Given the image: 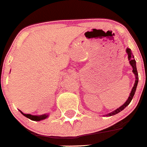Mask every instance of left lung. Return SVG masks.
Wrapping results in <instances>:
<instances>
[{
  "mask_svg": "<svg viewBox=\"0 0 147 147\" xmlns=\"http://www.w3.org/2000/svg\"><path fill=\"white\" fill-rule=\"evenodd\" d=\"M126 53L128 54V57H129V62H130L131 65L132 67H133V72L134 73L135 77H136V80H135L134 85L133 88H132V90H131V93H130V95H129V98H128L127 100L126 101V102H125L123 105H122L121 107H119V108H117L116 110H115L114 111L111 112V113H108V115H106V116H113V115L117 114L118 113H119V112H121V111H123V110L124 109V108H126V107L127 106L129 103H130L131 101V100H132V98H133L135 92H136V87H137V84H138V81H139V76H138V72H137V69H136V60L134 59V55L131 54V51L130 49H129V48H127V49H126Z\"/></svg>",
  "mask_w": 147,
  "mask_h": 147,
  "instance_id": "obj_1",
  "label": "left lung"
}]
</instances>
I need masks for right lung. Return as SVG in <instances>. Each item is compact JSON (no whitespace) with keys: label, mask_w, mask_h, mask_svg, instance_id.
Segmentation results:
<instances>
[{"label":"right lung","mask_w":147,"mask_h":147,"mask_svg":"<svg viewBox=\"0 0 147 147\" xmlns=\"http://www.w3.org/2000/svg\"><path fill=\"white\" fill-rule=\"evenodd\" d=\"M20 112H21L24 116H26V118H28V119H31V120H33V121L43 120V119H45L46 118H47L48 116V115H45V114L42 115V116H32V115L31 114H25V113H24L22 111H20Z\"/></svg>","instance_id":"obj_1"}]
</instances>
